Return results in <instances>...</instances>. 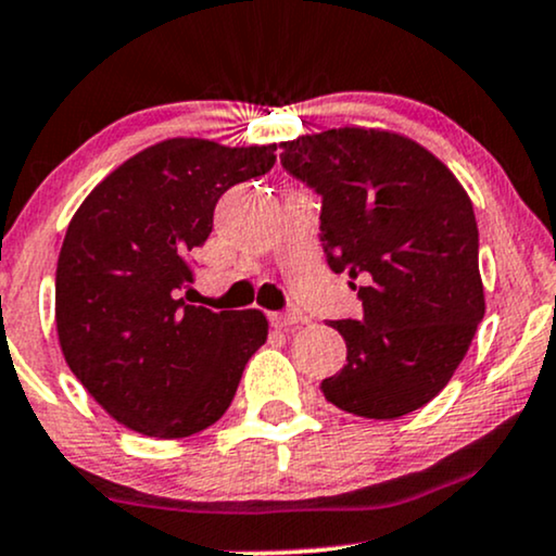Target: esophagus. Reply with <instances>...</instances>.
I'll return each mask as SVG.
<instances>
[{
    "instance_id": "34e87169",
    "label": "esophagus",
    "mask_w": 556,
    "mask_h": 556,
    "mask_svg": "<svg viewBox=\"0 0 556 556\" xmlns=\"http://www.w3.org/2000/svg\"><path fill=\"white\" fill-rule=\"evenodd\" d=\"M304 323V315L299 309H289V312H273L270 315V325L278 330H286V328H293V325Z\"/></svg>"
}]
</instances>
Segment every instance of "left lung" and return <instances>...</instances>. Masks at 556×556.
Here are the masks:
<instances>
[{
    "label": "left lung",
    "instance_id": "left-lung-1",
    "mask_svg": "<svg viewBox=\"0 0 556 556\" xmlns=\"http://www.w3.org/2000/svg\"><path fill=\"white\" fill-rule=\"evenodd\" d=\"M280 163L323 198L319 241L349 273L362 319H336L345 367L323 380L332 406L397 419L455 375L484 319L471 198L427 148L384 129L341 127L280 142Z\"/></svg>",
    "mask_w": 556,
    "mask_h": 556
}]
</instances>
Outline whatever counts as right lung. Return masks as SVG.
<instances>
[{
  "mask_svg": "<svg viewBox=\"0 0 556 556\" xmlns=\"http://www.w3.org/2000/svg\"><path fill=\"white\" fill-rule=\"evenodd\" d=\"M273 163L276 146L174 137L124 161L72 215L56 263L59 345L98 406L132 432L179 440L211 427L267 341L260 309L213 312L179 291L220 194Z\"/></svg>",
  "mask_w": 556,
  "mask_h": 556,
  "instance_id": "right-lung-1",
  "label": "right lung"
}]
</instances>
